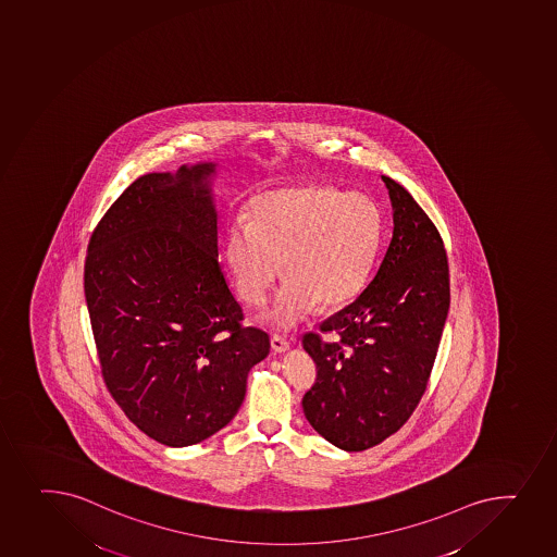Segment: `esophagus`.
Returning <instances> with one entry per match:
<instances>
[{"label": "esophagus", "instance_id": "obj_1", "mask_svg": "<svg viewBox=\"0 0 557 557\" xmlns=\"http://www.w3.org/2000/svg\"><path fill=\"white\" fill-rule=\"evenodd\" d=\"M271 348L276 354H284V351L289 350V341L284 335L273 334L271 335Z\"/></svg>", "mask_w": 557, "mask_h": 557}]
</instances>
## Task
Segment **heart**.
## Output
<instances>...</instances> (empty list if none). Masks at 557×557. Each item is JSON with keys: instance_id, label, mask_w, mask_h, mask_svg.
<instances>
[{"instance_id": "heart-1", "label": "heart", "mask_w": 557, "mask_h": 557, "mask_svg": "<svg viewBox=\"0 0 557 557\" xmlns=\"http://www.w3.org/2000/svg\"><path fill=\"white\" fill-rule=\"evenodd\" d=\"M380 240V209L367 194L310 185L260 194L251 220L228 225L223 255L249 306L264 302L284 260L287 281L265 321L292 329L317 305L350 302L369 281Z\"/></svg>"}]
</instances>
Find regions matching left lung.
I'll return each mask as SVG.
<instances>
[{
	"mask_svg": "<svg viewBox=\"0 0 557 557\" xmlns=\"http://www.w3.org/2000/svg\"><path fill=\"white\" fill-rule=\"evenodd\" d=\"M381 180L394 212L387 252L358 299L322 322L335 341L302 337L317 364L302 409L345 451L370 449L404 428L428 391L451 302L438 228L399 183Z\"/></svg>",
	"mask_w": 557,
	"mask_h": 557,
	"instance_id": "8db88e82",
	"label": "left lung"
}]
</instances>
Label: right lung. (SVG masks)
<instances>
[{
  "instance_id": "right-lung-1",
  "label": "right lung",
  "mask_w": 557,
  "mask_h": 557,
  "mask_svg": "<svg viewBox=\"0 0 557 557\" xmlns=\"http://www.w3.org/2000/svg\"><path fill=\"white\" fill-rule=\"evenodd\" d=\"M212 164L135 180L89 238L84 293L106 388L170 447L225 428L270 335L244 324L218 260Z\"/></svg>"
}]
</instances>
